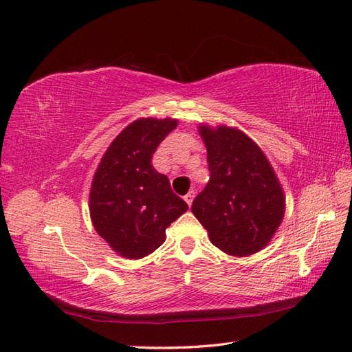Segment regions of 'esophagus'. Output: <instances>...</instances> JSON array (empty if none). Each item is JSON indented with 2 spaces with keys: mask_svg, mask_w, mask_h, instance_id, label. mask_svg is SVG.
<instances>
[{
  "mask_svg": "<svg viewBox=\"0 0 352 352\" xmlns=\"http://www.w3.org/2000/svg\"><path fill=\"white\" fill-rule=\"evenodd\" d=\"M184 199H185V201H186V203H188V205L191 206V203H192V199H194V191H190L188 194H186V196H185Z\"/></svg>",
  "mask_w": 352,
  "mask_h": 352,
  "instance_id": "34e87169",
  "label": "esophagus"
}]
</instances>
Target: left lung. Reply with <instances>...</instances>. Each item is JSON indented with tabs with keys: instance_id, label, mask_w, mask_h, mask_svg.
Masks as SVG:
<instances>
[{
	"instance_id": "8db88e82",
	"label": "left lung",
	"mask_w": 352,
	"mask_h": 352,
	"mask_svg": "<svg viewBox=\"0 0 352 352\" xmlns=\"http://www.w3.org/2000/svg\"><path fill=\"white\" fill-rule=\"evenodd\" d=\"M200 135L210 175L192 201V214L224 253L242 257L259 252L285 214L274 170L259 146L238 129L200 126Z\"/></svg>"
}]
</instances>
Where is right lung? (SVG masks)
Returning <instances> with one entry per match:
<instances>
[{"label":"right lung","instance_id":"obj_1","mask_svg":"<svg viewBox=\"0 0 352 352\" xmlns=\"http://www.w3.org/2000/svg\"><path fill=\"white\" fill-rule=\"evenodd\" d=\"M175 119H140L108 147L93 177L90 215L96 232L116 253L142 259L166 241V229L188 205L173 192L168 177L152 166Z\"/></svg>","mask_w":352,"mask_h":352}]
</instances>
